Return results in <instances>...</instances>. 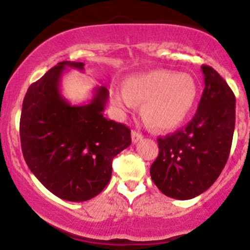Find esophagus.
Masks as SVG:
<instances>
[{
    "instance_id": "1",
    "label": "esophagus",
    "mask_w": 250,
    "mask_h": 250,
    "mask_svg": "<svg viewBox=\"0 0 250 250\" xmlns=\"http://www.w3.org/2000/svg\"><path fill=\"white\" fill-rule=\"evenodd\" d=\"M143 139V134L142 133L137 132V130H132V142L133 143H138L139 140Z\"/></svg>"
}]
</instances>
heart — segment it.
<instances>
[{"instance_id":"b5f03b06","label":"heart","mask_w":250,"mask_h":250,"mask_svg":"<svg viewBox=\"0 0 250 250\" xmlns=\"http://www.w3.org/2000/svg\"><path fill=\"white\" fill-rule=\"evenodd\" d=\"M198 86L187 73L156 69L128 77L123 90L112 91V103L122 112L143 104L142 116L149 127L172 130L188 118L195 105Z\"/></svg>"}]
</instances>
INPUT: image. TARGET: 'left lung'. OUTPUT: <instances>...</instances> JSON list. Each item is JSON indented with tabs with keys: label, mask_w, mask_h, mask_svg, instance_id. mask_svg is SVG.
<instances>
[{
	"label": "left lung",
	"mask_w": 250,
	"mask_h": 250,
	"mask_svg": "<svg viewBox=\"0 0 250 250\" xmlns=\"http://www.w3.org/2000/svg\"><path fill=\"white\" fill-rule=\"evenodd\" d=\"M205 88L187 127L157 138L159 156L150 176L165 195L187 200L214 184L229 159L236 123V98L210 66H202Z\"/></svg>",
	"instance_id": "1"
}]
</instances>
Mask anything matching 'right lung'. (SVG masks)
<instances>
[{"mask_svg":"<svg viewBox=\"0 0 250 250\" xmlns=\"http://www.w3.org/2000/svg\"><path fill=\"white\" fill-rule=\"evenodd\" d=\"M67 68L84 63L63 61L29 86L21 115V151L43 186L68 202L100 194L112 174V160L132 144L129 128L104 116L108 90L94 89L85 105H72L61 94Z\"/></svg>","mask_w":250,"mask_h":250,"instance_id":"1","label":"right lung"}]
</instances>
